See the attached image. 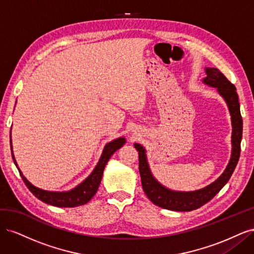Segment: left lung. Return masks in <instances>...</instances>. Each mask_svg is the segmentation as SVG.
Segmentation results:
<instances>
[{
  "label": "left lung",
  "instance_id": "1",
  "mask_svg": "<svg viewBox=\"0 0 254 254\" xmlns=\"http://www.w3.org/2000/svg\"><path fill=\"white\" fill-rule=\"evenodd\" d=\"M205 73L206 77L203 78L202 81L207 86L216 88L218 93L224 97L228 105L230 114H231L232 122L231 159H230L225 172L221 174L219 178L211 183L210 186L194 191H176L166 189L152 176L147 159H146V150L143 146L137 143L134 144L135 149L139 151V171L145 194L152 203L166 210L178 212L193 211L210 201L231 178L238 159H240L241 141L243 135V119L236 88L216 67H205Z\"/></svg>",
  "mask_w": 254,
  "mask_h": 254
}]
</instances>
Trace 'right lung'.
Masks as SVG:
<instances>
[{
	"label": "right lung",
	"instance_id": "1",
	"mask_svg": "<svg viewBox=\"0 0 254 254\" xmlns=\"http://www.w3.org/2000/svg\"><path fill=\"white\" fill-rule=\"evenodd\" d=\"M126 143L125 137H119L115 139L112 142L106 144L105 148L103 150L102 157L99 159L97 165L91 173V175L88 177L86 180H83L77 187L74 188L71 190L67 191H51V190H44L41 189H38L35 186H33L24 176H23L20 168L18 167V164L16 162V159L12 153V146H11V139H10V149L13 162L16 164L18 171L22 177V180L24 181L25 186L28 188V190L39 199V200L54 205V206H60V207H74L86 204L91 200V198L93 197L98 190L99 183L103 178V173L105 170V166L108 162L109 159L113 153L120 149L123 145Z\"/></svg>",
	"mask_w": 254,
	"mask_h": 254
}]
</instances>
